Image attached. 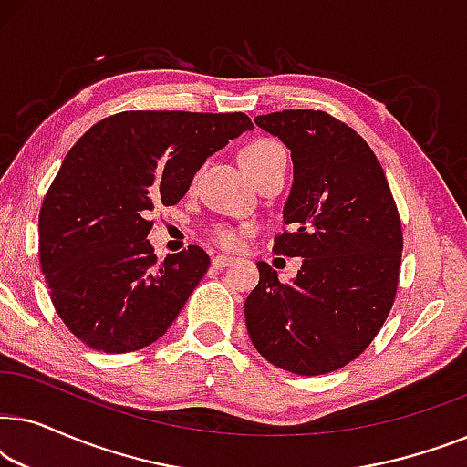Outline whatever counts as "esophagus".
<instances>
[{"mask_svg": "<svg viewBox=\"0 0 467 467\" xmlns=\"http://www.w3.org/2000/svg\"><path fill=\"white\" fill-rule=\"evenodd\" d=\"M234 257H229V254H216V257H213V267H216V270H223V267L232 265L234 264Z\"/></svg>", "mask_w": 467, "mask_h": 467, "instance_id": "obj_1", "label": "esophagus"}]
</instances>
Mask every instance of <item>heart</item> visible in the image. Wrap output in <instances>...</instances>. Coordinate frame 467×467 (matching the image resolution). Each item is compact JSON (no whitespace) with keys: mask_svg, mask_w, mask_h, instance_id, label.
Returning a JSON list of instances; mask_svg holds the SVG:
<instances>
[{"mask_svg":"<svg viewBox=\"0 0 467 467\" xmlns=\"http://www.w3.org/2000/svg\"><path fill=\"white\" fill-rule=\"evenodd\" d=\"M274 159H286L285 149L276 140H254L248 146H244L240 152V163L248 176H253L261 165L274 161ZM251 225L244 227H234V225H216L213 229V238L216 244L223 248H238L242 244L244 234L251 232Z\"/></svg>","mask_w":467,"mask_h":467,"instance_id":"heart-1","label":"heart"}]
</instances>
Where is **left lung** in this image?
Here are the masks:
<instances>
[{
	"label": "left lung",
	"mask_w": 467,
	"mask_h": 467,
	"mask_svg": "<svg viewBox=\"0 0 467 467\" xmlns=\"http://www.w3.org/2000/svg\"><path fill=\"white\" fill-rule=\"evenodd\" d=\"M254 123L293 161L274 253L304 261L289 285L259 261V285L244 302L248 336L286 372H334L369 347L393 306L404 248L398 206L372 149L342 120L283 110Z\"/></svg>",
	"instance_id": "obj_1"
}]
</instances>
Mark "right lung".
Wrapping results in <instances>:
<instances>
[{
    "label": "right lung",
    "mask_w": 467,
    "mask_h": 467,
    "mask_svg": "<svg viewBox=\"0 0 467 467\" xmlns=\"http://www.w3.org/2000/svg\"><path fill=\"white\" fill-rule=\"evenodd\" d=\"M253 130L244 112L112 114L63 159L40 210V264L66 327L87 347L131 353L159 340L203 274L200 246L159 264L157 206H174L197 170Z\"/></svg>",
    "instance_id": "add662e5"
}]
</instances>
